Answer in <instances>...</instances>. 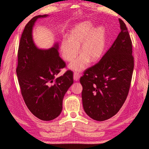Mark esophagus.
<instances>
[{"instance_id":"obj_1","label":"esophagus","mask_w":149,"mask_h":149,"mask_svg":"<svg viewBox=\"0 0 149 149\" xmlns=\"http://www.w3.org/2000/svg\"><path fill=\"white\" fill-rule=\"evenodd\" d=\"M80 74L79 73H78V72H75V73H74V74H73V78H74V81H78L80 78Z\"/></svg>"}]
</instances>
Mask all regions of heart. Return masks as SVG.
Returning a JSON list of instances; mask_svg holds the SVG:
<instances>
[{
    "instance_id": "b5f03b06",
    "label": "heart",
    "mask_w": 149,
    "mask_h": 149,
    "mask_svg": "<svg viewBox=\"0 0 149 149\" xmlns=\"http://www.w3.org/2000/svg\"><path fill=\"white\" fill-rule=\"evenodd\" d=\"M93 29L90 22L86 21L75 25L71 29L69 39L63 38L61 44L62 56L67 61H73L80 52L82 53L70 65V68L81 71L91 62L100 60L106 46L105 31L102 27Z\"/></svg>"
}]
</instances>
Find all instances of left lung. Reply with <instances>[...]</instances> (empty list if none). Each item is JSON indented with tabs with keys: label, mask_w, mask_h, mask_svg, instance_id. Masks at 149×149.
Instances as JSON below:
<instances>
[{
	"label": "left lung",
	"mask_w": 149,
	"mask_h": 149,
	"mask_svg": "<svg viewBox=\"0 0 149 149\" xmlns=\"http://www.w3.org/2000/svg\"><path fill=\"white\" fill-rule=\"evenodd\" d=\"M120 32L96 64L80 78L84 110L90 118L103 121L116 115L129 91L134 66L132 44L123 20Z\"/></svg>",
	"instance_id": "8db88e82"
}]
</instances>
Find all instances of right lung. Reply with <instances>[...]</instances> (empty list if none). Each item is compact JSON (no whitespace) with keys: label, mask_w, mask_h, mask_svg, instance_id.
I'll return each instance as SVG.
<instances>
[{"label":"right lung","mask_w":149,"mask_h":149,"mask_svg":"<svg viewBox=\"0 0 149 149\" xmlns=\"http://www.w3.org/2000/svg\"><path fill=\"white\" fill-rule=\"evenodd\" d=\"M47 15L32 18L25 26L18 49L17 75L25 104L35 117L51 120L60 114L63 100L73 83V73L67 70L60 77L56 75L66 67L59 56L58 45L42 50L36 47L32 39L35 21Z\"/></svg>","instance_id":"right-lung-1"}]
</instances>
